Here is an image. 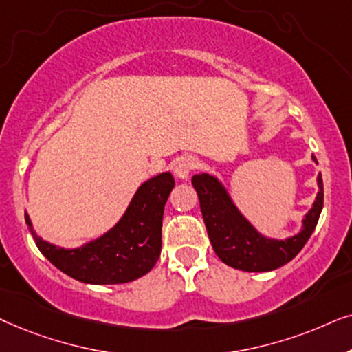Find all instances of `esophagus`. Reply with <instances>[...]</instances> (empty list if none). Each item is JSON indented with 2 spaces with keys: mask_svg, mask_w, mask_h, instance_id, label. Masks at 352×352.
I'll list each match as a JSON object with an SVG mask.
<instances>
[{
  "mask_svg": "<svg viewBox=\"0 0 352 352\" xmlns=\"http://www.w3.org/2000/svg\"><path fill=\"white\" fill-rule=\"evenodd\" d=\"M195 167H196V161L193 157L180 159V161L177 162V166H175V175L182 180H186Z\"/></svg>",
  "mask_w": 352,
  "mask_h": 352,
  "instance_id": "obj_1",
  "label": "esophagus"
}]
</instances>
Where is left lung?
<instances>
[{
  "label": "left lung",
  "instance_id": "8db88e82",
  "mask_svg": "<svg viewBox=\"0 0 352 352\" xmlns=\"http://www.w3.org/2000/svg\"><path fill=\"white\" fill-rule=\"evenodd\" d=\"M312 161L317 164L316 156H312ZM191 184L198 193L206 230L215 254L223 264L245 272H270L296 257L316 230L323 208V182L318 173V193L312 208L302 217L301 230L296 235L278 240L257 230L212 173H196Z\"/></svg>",
  "mask_w": 352,
  "mask_h": 352
}]
</instances>
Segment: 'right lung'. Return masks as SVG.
<instances>
[{
    "mask_svg": "<svg viewBox=\"0 0 352 352\" xmlns=\"http://www.w3.org/2000/svg\"><path fill=\"white\" fill-rule=\"evenodd\" d=\"M173 186L170 172L143 182L114 227L72 250L36 235L27 212L25 222L41 254L69 277L90 285L129 283L146 275L159 259L164 206Z\"/></svg>",
    "mask_w": 352,
    "mask_h": 352,
    "instance_id": "obj_1",
    "label": "right lung"
}]
</instances>
